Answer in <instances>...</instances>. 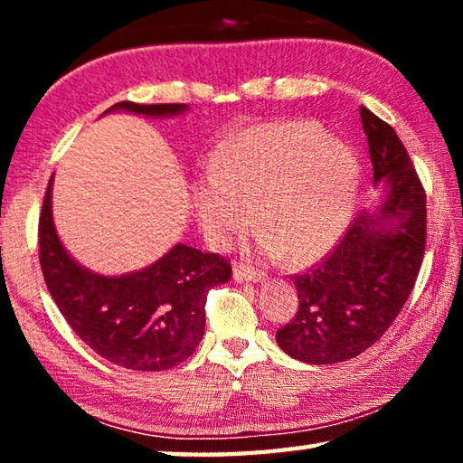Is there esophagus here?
Segmentation results:
<instances>
[{
    "label": "esophagus",
    "instance_id": "obj_1",
    "mask_svg": "<svg viewBox=\"0 0 463 463\" xmlns=\"http://www.w3.org/2000/svg\"><path fill=\"white\" fill-rule=\"evenodd\" d=\"M234 279L237 281H261L265 278V273L255 269V268H249V265H242V263H237L234 265Z\"/></svg>",
    "mask_w": 463,
    "mask_h": 463
}]
</instances>
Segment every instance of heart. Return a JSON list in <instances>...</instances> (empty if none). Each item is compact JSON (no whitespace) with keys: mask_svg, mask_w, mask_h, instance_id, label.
Masks as SVG:
<instances>
[{"mask_svg":"<svg viewBox=\"0 0 463 463\" xmlns=\"http://www.w3.org/2000/svg\"><path fill=\"white\" fill-rule=\"evenodd\" d=\"M357 184L354 155L312 122L255 127L218 155L213 179L195 194V216L214 245L257 222L260 249L292 263L317 260L341 237Z\"/></svg>","mask_w":463,"mask_h":463,"instance_id":"1","label":"heart"}]
</instances>
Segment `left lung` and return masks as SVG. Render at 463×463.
<instances>
[{
  "label": "left lung",
  "mask_w": 463,
  "mask_h": 463,
  "mask_svg": "<svg viewBox=\"0 0 463 463\" xmlns=\"http://www.w3.org/2000/svg\"><path fill=\"white\" fill-rule=\"evenodd\" d=\"M359 116L373 179L390 194L378 213L349 222L323 261L292 276L298 312L276 339L307 364L347 362L372 347L401 315L425 257L427 195L417 169L390 124L364 106Z\"/></svg>",
  "instance_id": "8db88e82"
}]
</instances>
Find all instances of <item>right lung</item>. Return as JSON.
I'll return each mask as SVG.
<instances>
[{
    "mask_svg": "<svg viewBox=\"0 0 463 463\" xmlns=\"http://www.w3.org/2000/svg\"><path fill=\"white\" fill-rule=\"evenodd\" d=\"M185 104L118 101L112 109L145 116L182 114ZM51 184L38 221V260L54 304L77 336L114 365L171 370L190 357L206 326V296L232 276L218 253L175 245L146 269L120 278L85 271L62 249L52 224Z\"/></svg>",
    "mask_w": 463,
    "mask_h": 463,
    "instance_id": "obj_1",
    "label": "right lung"
}]
</instances>
